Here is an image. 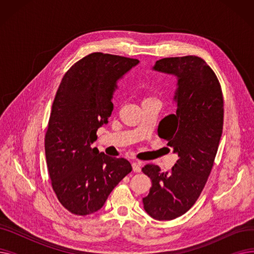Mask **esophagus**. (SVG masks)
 Here are the masks:
<instances>
[{"mask_svg":"<svg viewBox=\"0 0 254 254\" xmlns=\"http://www.w3.org/2000/svg\"><path fill=\"white\" fill-rule=\"evenodd\" d=\"M141 166H142L141 162H132L131 163L132 170H134V172H136V173H140L141 172Z\"/></svg>","mask_w":254,"mask_h":254,"instance_id":"1","label":"esophagus"}]
</instances>
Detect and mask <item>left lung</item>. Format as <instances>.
<instances>
[{
  "label": "left lung",
  "instance_id": "1",
  "mask_svg": "<svg viewBox=\"0 0 254 254\" xmlns=\"http://www.w3.org/2000/svg\"><path fill=\"white\" fill-rule=\"evenodd\" d=\"M152 70L177 79L176 113L162 120L158 135L178 159L169 172L153 164L142 169L152 182L143 205L152 218L172 220L193 206L210 175L222 134L223 98L215 73L198 57L166 58Z\"/></svg>",
  "mask_w": 254,
  "mask_h": 254
}]
</instances>
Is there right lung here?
<instances>
[{
	"label": "right lung",
	"instance_id": "add662e5",
	"mask_svg": "<svg viewBox=\"0 0 254 254\" xmlns=\"http://www.w3.org/2000/svg\"><path fill=\"white\" fill-rule=\"evenodd\" d=\"M140 62L93 52L63 77L45 135V155L52 189L76 215L100 210L115 186L131 171L126 158L99 152L91 144L108 124L117 82Z\"/></svg>",
	"mask_w": 254,
	"mask_h": 254
}]
</instances>
